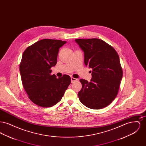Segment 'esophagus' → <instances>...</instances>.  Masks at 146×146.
Segmentation results:
<instances>
[{
    "label": "esophagus",
    "mask_w": 146,
    "mask_h": 146,
    "mask_svg": "<svg viewBox=\"0 0 146 146\" xmlns=\"http://www.w3.org/2000/svg\"><path fill=\"white\" fill-rule=\"evenodd\" d=\"M76 80H77V79H76V78H73V77H71V83H74V82H76Z\"/></svg>",
    "instance_id": "obj_1"
}]
</instances>
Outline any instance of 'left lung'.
<instances>
[{
	"label": "left lung",
	"mask_w": 146,
	"mask_h": 146,
	"mask_svg": "<svg viewBox=\"0 0 146 146\" xmlns=\"http://www.w3.org/2000/svg\"><path fill=\"white\" fill-rule=\"evenodd\" d=\"M75 41L84 51L85 64L92 69L90 82L80 79L82 88L78 94L79 100L91 109L104 108L117 96L123 77L118 53L100 39H77Z\"/></svg>",
	"instance_id": "1"
}]
</instances>
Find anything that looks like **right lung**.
I'll use <instances>...</instances> for the list:
<instances>
[{
	"label": "right lung",
	"instance_id": "obj_1",
	"mask_svg": "<svg viewBox=\"0 0 146 146\" xmlns=\"http://www.w3.org/2000/svg\"><path fill=\"white\" fill-rule=\"evenodd\" d=\"M66 43L44 39L28 46L23 53L20 72L23 86L30 100L42 107H50L61 101L70 85L68 75L56 78L51 68L57 63L59 49Z\"/></svg>",
	"mask_w": 146,
	"mask_h": 146
}]
</instances>
